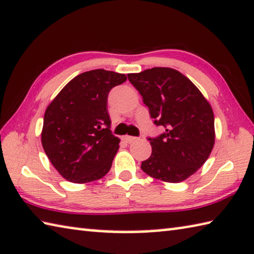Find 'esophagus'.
Segmentation results:
<instances>
[{
    "mask_svg": "<svg viewBox=\"0 0 254 254\" xmlns=\"http://www.w3.org/2000/svg\"><path fill=\"white\" fill-rule=\"evenodd\" d=\"M123 140H124V141H126L127 143H131V142L135 141L136 138H135V136H131V135H124V136H123Z\"/></svg>",
    "mask_w": 254,
    "mask_h": 254,
    "instance_id": "1",
    "label": "esophagus"
}]
</instances>
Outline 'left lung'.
<instances>
[{"label": "left lung", "mask_w": 254, "mask_h": 254, "mask_svg": "<svg viewBox=\"0 0 254 254\" xmlns=\"http://www.w3.org/2000/svg\"><path fill=\"white\" fill-rule=\"evenodd\" d=\"M127 78L142 96L155 126L165 127L164 133L148 138L152 151L141 170L170 183L190 178L214 148L211 106L191 80L174 69L152 67Z\"/></svg>", "instance_id": "8db88e82"}]
</instances>
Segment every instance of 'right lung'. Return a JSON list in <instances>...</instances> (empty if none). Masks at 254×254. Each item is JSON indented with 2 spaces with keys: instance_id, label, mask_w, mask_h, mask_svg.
Wrapping results in <instances>:
<instances>
[{
  "instance_id": "add662e5",
  "label": "right lung",
  "mask_w": 254,
  "mask_h": 254,
  "mask_svg": "<svg viewBox=\"0 0 254 254\" xmlns=\"http://www.w3.org/2000/svg\"><path fill=\"white\" fill-rule=\"evenodd\" d=\"M126 74L103 69L76 75L46 108L42 143L64 179L87 183L105 176L119 150L110 130L107 97Z\"/></svg>"
}]
</instances>
